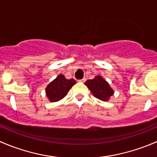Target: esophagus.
I'll return each mask as SVG.
<instances>
[{"label":"esophagus","instance_id":"1","mask_svg":"<svg viewBox=\"0 0 157 157\" xmlns=\"http://www.w3.org/2000/svg\"><path fill=\"white\" fill-rule=\"evenodd\" d=\"M85 81H86V78H83L82 80H79V82H80V83H84Z\"/></svg>","mask_w":157,"mask_h":157}]
</instances>
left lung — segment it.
<instances>
[{"label":"left lung","mask_w":157,"mask_h":157,"mask_svg":"<svg viewBox=\"0 0 157 157\" xmlns=\"http://www.w3.org/2000/svg\"><path fill=\"white\" fill-rule=\"evenodd\" d=\"M84 84L90 89L93 96L99 100L107 102L114 94V90L102 76H96L92 80H86Z\"/></svg>","instance_id":"1"}]
</instances>
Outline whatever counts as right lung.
<instances>
[{
	"label": "right lung",
	"instance_id": "add662e5",
	"mask_svg": "<svg viewBox=\"0 0 157 157\" xmlns=\"http://www.w3.org/2000/svg\"><path fill=\"white\" fill-rule=\"evenodd\" d=\"M76 83L74 79L67 80L63 74H59L45 88V95L51 102L61 100L67 96L71 88Z\"/></svg>",
	"mask_w": 157,
	"mask_h": 157
}]
</instances>
